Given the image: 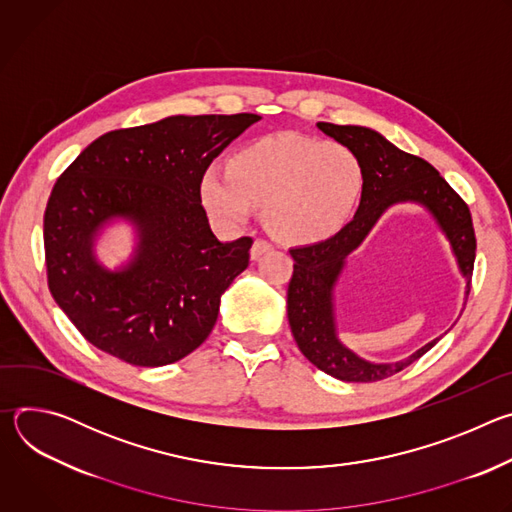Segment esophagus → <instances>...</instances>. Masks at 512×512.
Returning a JSON list of instances; mask_svg holds the SVG:
<instances>
[{
	"label": "esophagus",
	"mask_w": 512,
	"mask_h": 512,
	"mask_svg": "<svg viewBox=\"0 0 512 512\" xmlns=\"http://www.w3.org/2000/svg\"><path fill=\"white\" fill-rule=\"evenodd\" d=\"M273 249V245L269 243V241H265V239H257L255 243H253V247H251V259L255 261V259H259L261 255H265V253H269Z\"/></svg>",
	"instance_id": "obj_1"
}]
</instances>
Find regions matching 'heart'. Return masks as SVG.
Instances as JSON below:
<instances>
[{
  "label": "heart",
  "mask_w": 512,
  "mask_h": 512,
  "mask_svg": "<svg viewBox=\"0 0 512 512\" xmlns=\"http://www.w3.org/2000/svg\"><path fill=\"white\" fill-rule=\"evenodd\" d=\"M362 186V164L346 145L279 133L245 145L231 166L206 168L198 192L218 223L237 227L267 208L277 237L318 243L348 221Z\"/></svg>",
  "instance_id": "b5f03b06"
}]
</instances>
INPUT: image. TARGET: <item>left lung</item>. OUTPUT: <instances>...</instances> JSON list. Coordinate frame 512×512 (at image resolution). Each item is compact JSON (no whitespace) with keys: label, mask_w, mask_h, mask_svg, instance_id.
<instances>
[{"label":"left lung","mask_w":512,"mask_h":512,"mask_svg":"<svg viewBox=\"0 0 512 512\" xmlns=\"http://www.w3.org/2000/svg\"><path fill=\"white\" fill-rule=\"evenodd\" d=\"M318 129L356 154L364 172L360 204L352 221L334 237L289 249L294 275L287 287V320L302 354L326 375L346 383H375L387 379L421 358L440 338L397 362H371L338 338L334 289L346 259L395 204L423 206L446 235L458 269L466 281V298L476 257V237L468 204L429 162L393 145L379 131L362 125L318 123Z\"/></svg>","instance_id":"8db88e82"}]
</instances>
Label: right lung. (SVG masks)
I'll use <instances>...</instances> for the list:
<instances>
[{"instance_id": "1", "label": "right lung", "mask_w": 512, "mask_h": 512, "mask_svg": "<svg viewBox=\"0 0 512 512\" xmlns=\"http://www.w3.org/2000/svg\"><path fill=\"white\" fill-rule=\"evenodd\" d=\"M259 119L172 115L109 131L56 180L44 212L48 287L93 346L152 369L208 338L253 239L218 241L198 186L210 162ZM115 220L134 227L136 247L109 270L94 245Z\"/></svg>"}]
</instances>
